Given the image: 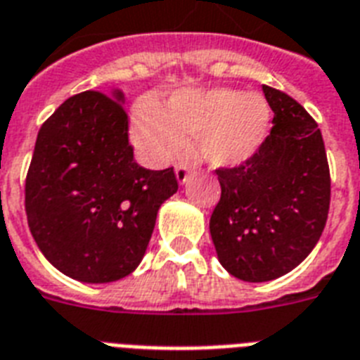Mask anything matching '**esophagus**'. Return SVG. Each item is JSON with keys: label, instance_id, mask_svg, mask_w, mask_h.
Returning <instances> with one entry per match:
<instances>
[{"label": "esophagus", "instance_id": "obj_1", "mask_svg": "<svg viewBox=\"0 0 360 360\" xmlns=\"http://www.w3.org/2000/svg\"><path fill=\"white\" fill-rule=\"evenodd\" d=\"M174 174H176V182L180 184V186H184V184L189 180V169L186 165H178Z\"/></svg>", "mask_w": 360, "mask_h": 360}]
</instances>
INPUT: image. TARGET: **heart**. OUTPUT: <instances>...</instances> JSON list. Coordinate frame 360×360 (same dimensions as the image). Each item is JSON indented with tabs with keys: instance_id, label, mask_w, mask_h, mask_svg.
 I'll return each mask as SVG.
<instances>
[{
	"instance_id": "heart-1",
	"label": "heart",
	"mask_w": 360,
	"mask_h": 360,
	"mask_svg": "<svg viewBox=\"0 0 360 360\" xmlns=\"http://www.w3.org/2000/svg\"><path fill=\"white\" fill-rule=\"evenodd\" d=\"M271 122L264 96L238 89H182L163 108L143 102L134 109L130 137L150 165H165L197 135V150L214 169H236L257 156Z\"/></svg>"
}]
</instances>
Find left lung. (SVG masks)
<instances>
[{
	"mask_svg": "<svg viewBox=\"0 0 360 360\" xmlns=\"http://www.w3.org/2000/svg\"><path fill=\"white\" fill-rule=\"evenodd\" d=\"M273 128L245 165L219 169L221 200L210 217L217 260L245 283H267L297 267L320 240L330 180L323 137L294 98L262 85Z\"/></svg>",
	"mask_w": 360,
	"mask_h": 360,
	"instance_id": "8db88e82",
	"label": "left lung"
}]
</instances>
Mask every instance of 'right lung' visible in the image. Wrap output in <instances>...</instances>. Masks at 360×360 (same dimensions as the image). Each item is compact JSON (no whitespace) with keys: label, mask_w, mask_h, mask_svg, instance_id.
I'll return each instance as SVG.
<instances>
[{"label":"right lung","mask_w":360,"mask_h":360,"mask_svg":"<svg viewBox=\"0 0 360 360\" xmlns=\"http://www.w3.org/2000/svg\"><path fill=\"white\" fill-rule=\"evenodd\" d=\"M124 93L85 91L46 120L34 143L25 212L51 266L87 284L137 269L158 210L178 191L172 169L148 171L128 145Z\"/></svg>","instance_id":"add662e5"}]
</instances>
